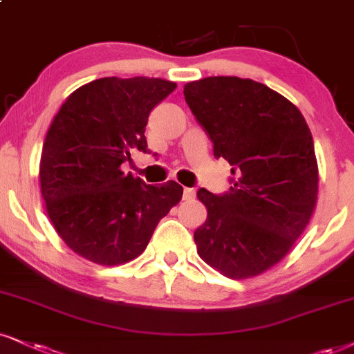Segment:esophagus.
I'll return each mask as SVG.
<instances>
[{"mask_svg": "<svg viewBox=\"0 0 354 354\" xmlns=\"http://www.w3.org/2000/svg\"><path fill=\"white\" fill-rule=\"evenodd\" d=\"M194 198H195V190L189 189V187H185V189H184V200H187V202H192Z\"/></svg>", "mask_w": 354, "mask_h": 354, "instance_id": "34e87169", "label": "esophagus"}]
</instances>
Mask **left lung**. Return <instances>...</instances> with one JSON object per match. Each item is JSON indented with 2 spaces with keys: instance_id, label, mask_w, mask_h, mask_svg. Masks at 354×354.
I'll return each mask as SVG.
<instances>
[{
  "instance_id": "left-lung-1",
  "label": "left lung",
  "mask_w": 354,
  "mask_h": 354,
  "mask_svg": "<svg viewBox=\"0 0 354 354\" xmlns=\"http://www.w3.org/2000/svg\"><path fill=\"white\" fill-rule=\"evenodd\" d=\"M184 97L233 165V187L200 189L207 221L194 233L198 256L223 276L256 277L274 268L307 228L318 195V165L307 121L294 103L259 82L207 77Z\"/></svg>"
}]
</instances>
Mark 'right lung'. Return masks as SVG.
<instances>
[{"label":"right lung","instance_id":"1","mask_svg":"<svg viewBox=\"0 0 354 354\" xmlns=\"http://www.w3.org/2000/svg\"><path fill=\"white\" fill-rule=\"evenodd\" d=\"M177 85L164 78L104 77L67 97L44 139L39 178L52 225L78 256L120 266L146 250L157 223L184 189L124 174L133 152H147L152 108Z\"/></svg>","mask_w":354,"mask_h":354}]
</instances>
